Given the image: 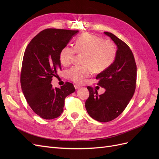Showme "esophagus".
Instances as JSON below:
<instances>
[{"mask_svg":"<svg viewBox=\"0 0 159 159\" xmlns=\"http://www.w3.org/2000/svg\"><path fill=\"white\" fill-rule=\"evenodd\" d=\"M74 87H75V89H80V88H81V86H80L79 85L75 84V85H74Z\"/></svg>","mask_w":159,"mask_h":159,"instance_id":"obj_1","label":"esophagus"}]
</instances>
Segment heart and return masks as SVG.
Wrapping results in <instances>:
<instances>
[{
    "label": "heart",
    "instance_id": "b5f03b06",
    "mask_svg": "<svg viewBox=\"0 0 159 159\" xmlns=\"http://www.w3.org/2000/svg\"><path fill=\"white\" fill-rule=\"evenodd\" d=\"M76 53H84V65H77L66 71V78L77 84H83L95 72L108 69L117 57V48L111 42L105 41L97 35L85 33L77 38L74 46L66 45L62 48L59 58L61 64L67 66L73 61Z\"/></svg>",
    "mask_w": 159,
    "mask_h": 159
}]
</instances>
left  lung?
<instances>
[{
    "label": "left lung",
    "mask_w": 159,
    "mask_h": 159,
    "mask_svg": "<svg viewBox=\"0 0 159 159\" xmlns=\"http://www.w3.org/2000/svg\"><path fill=\"white\" fill-rule=\"evenodd\" d=\"M104 33L117 45V57L111 66L96 76L98 85L106 91L98 95L97 90L88 86L89 96L85 102L89 116L103 123L112 121L123 113L133 98L137 82V65L131 50L112 33Z\"/></svg>",
    "instance_id": "left-lung-1"
}]
</instances>
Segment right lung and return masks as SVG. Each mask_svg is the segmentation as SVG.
<instances>
[{
  "label": "right lung",
  "instance_id": "add662e5",
  "mask_svg": "<svg viewBox=\"0 0 159 159\" xmlns=\"http://www.w3.org/2000/svg\"><path fill=\"white\" fill-rule=\"evenodd\" d=\"M78 30L47 28L34 37L24 54L20 84L24 95L33 111L44 119L58 117L64 111L67 96L75 88L70 82L60 88L51 81L61 70L59 55L62 48Z\"/></svg>",
  "mask_w": 159,
  "mask_h": 159
}]
</instances>
